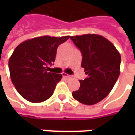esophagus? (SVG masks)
I'll return each instance as SVG.
<instances>
[{
  "mask_svg": "<svg viewBox=\"0 0 135 135\" xmlns=\"http://www.w3.org/2000/svg\"><path fill=\"white\" fill-rule=\"evenodd\" d=\"M62 76H63V77H65V78H70V77H71V76L68 75V74H66V73H62Z\"/></svg>",
  "mask_w": 135,
  "mask_h": 135,
  "instance_id": "esophagus-1",
  "label": "esophagus"
}]
</instances>
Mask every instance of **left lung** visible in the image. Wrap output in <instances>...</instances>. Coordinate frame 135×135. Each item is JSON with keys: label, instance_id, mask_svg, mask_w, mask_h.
Instances as JSON below:
<instances>
[{"label": "left lung", "instance_id": "8db88e82", "mask_svg": "<svg viewBox=\"0 0 135 135\" xmlns=\"http://www.w3.org/2000/svg\"><path fill=\"white\" fill-rule=\"evenodd\" d=\"M70 38L80 50L81 66L87 75L80 80V87L72 95L83 104H97L108 95L119 76L120 54L110 41L101 35L87 34Z\"/></svg>", "mask_w": 135, "mask_h": 135}]
</instances>
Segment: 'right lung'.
I'll use <instances>...</instances> for the list:
<instances>
[{
    "label": "right lung",
    "instance_id": "1",
    "mask_svg": "<svg viewBox=\"0 0 135 135\" xmlns=\"http://www.w3.org/2000/svg\"><path fill=\"white\" fill-rule=\"evenodd\" d=\"M69 37H34L22 42L13 51L9 60L10 78L25 99L39 103L52 95L62 75L49 72L48 65L55 61L59 46Z\"/></svg>",
    "mask_w": 135,
    "mask_h": 135
}]
</instances>
